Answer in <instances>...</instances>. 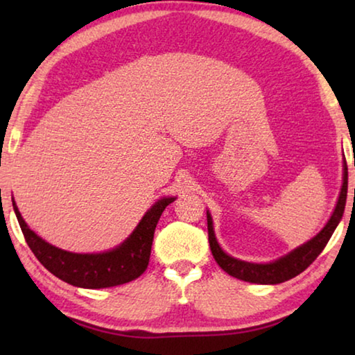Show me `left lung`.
I'll return each instance as SVG.
<instances>
[{"label": "left lung", "instance_id": "left-lung-1", "mask_svg": "<svg viewBox=\"0 0 355 355\" xmlns=\"http://www.w3.org/2000/svg\"><path fill=\"white\" fill-rule=\"evenodd\" d=\"M346 196H347V167L346 163L343 166V184H341V191L336 200V205L332 216L327 220L320 233L309 239L307 243L300 244L299 248L288 252L286 255L277 258V260L269 263H252L244 261L228 255L224 249L220 248L218 243V238L214 235L213 227V218L211 213L207 211V222H208V241L209 248H211V254L214 257L216 263L224 269V271L232 275V277L250 282V284H260V285H277L282 282H286L297 274L305 271L311 263L316 260V257L321 254L322 249L326 248L330 236L335 232L336 225L340 224L341 218H343L345 207H346Z\"/></svg>", "mask_w": 355, "mask_h": 355}]
</instances>
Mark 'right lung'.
Returning a JSON list of instances; mask_svg holds the SVG:
<instances>
[{
  "label": "right lung",
  "mask_w": 355,
  "mask_h": 355,
  "mask_svg": "<svg viewBox=\"0 0 355 355\" xmlns=\"http://www.w3.org/2000/svg\"><path fill=\"white\" fill-rule=\"evenodd\" d=\"M173 200L175 197H163L156 200L123 243L98 254H75L46 243L28 227L14 197H12V207L29 249L48 271L73 286L98 290V288L128 284L146 271L156 224L166 207Z\"/></svg>",
  "instance_id": "1"
}]
</instances>
